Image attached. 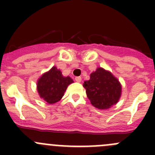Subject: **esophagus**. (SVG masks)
<instances>
[{"label": "esophagus", "mask_w": 155, "mask_h": 155, "mask_svg": "<svg viewBox=\"0 0 155 155\" xmlns=\"http://www.w3.org/2000/svg\"><path fill=\"white\" fill-rule=\"evenodd\" d=\"M75 81H76L77 82H81V77H76V78H75Z\"/></svg>", "instance_id": "1"}]
</instances>
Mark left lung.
I'll return each mask as SVG.
<instances>
[{
    "label": "left lung",
    "mask_w": 155,
    "mask_h": 155,
    "mask_svg": "<svg viewBox=\"0 0 155 155\" xmlns=\"http://www.w3.org/2000/svg\"><path fill=\"white\" fill-rule=\"evenodd\" d=\"M87 98L94 107L106 109L118 102L121 85L117 79L103 68H97L90 75V80L83 84Z\"/></svg>",
    "instance_id": "1"
}]
</instances>
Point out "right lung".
<instances>
[{
	"mask_svg": "<svg viewBox=\"0 0 155 155\" xmlns=\"http://www.w3.org/2000/svg\"><path fill=\"white\" fill-rule=\"evenodd\" d=\"M71 83H73V80L70 77H63L61 71L53 67L39 78L37 88L41 98L48 103L53 104L61 99Z\"/></svg>",
	"mask_w": 155,
	"mask_h": 155,
	"instance_id": "1",
	"label": "right lung"
}]
</instances>
